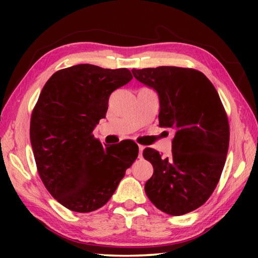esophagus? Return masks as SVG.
<instances>
[{"mask_svg":"<svg viewBox=\"0 0 258 258\" xmlns=\"http://www.w3.org/2000/svg\"><path fill=\"white\" fill-rule=\"evenodd\" d=\"M143 149H145V147H143V146H139V157H140V158H141V157H142V151H143Z\"/></svg>","mask_w":258,"mask_h":258,"instance_id":"34e87169","label":"esophagus"}]
</instances>
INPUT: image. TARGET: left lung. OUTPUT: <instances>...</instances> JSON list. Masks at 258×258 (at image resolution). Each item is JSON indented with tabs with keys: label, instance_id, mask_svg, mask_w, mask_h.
I'll return each instance as SVG.
<instances>
[{
	"label": "left lung",
	"instance_id": "left-lung-1",
	"mask_svg": "<svg viewBox=\"0 0 258 258\" xmlns=\"http://www.w3.org/2000/svg\"><path fill=\"white\" fill-rule=\"evenodd\" d=\"M132 73L156 90L159 126L175 133L169 157L143 150L154 167L146 194L161 212L184 215L206 203L220 181L230 141L225 109L212 82L196 69L161 66Z\"/></svg>",
	"mask_w": 258,
	"mask_h": 258
}]
</instances>
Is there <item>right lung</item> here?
Masks as SVG:
<instances>
[{"instance_id": "obj_1", "label": "right lung", "mask_w": 258, "mask_h": 258, "mask_svg": "<svg viewBox=\"0 0 258 258\" xmlns=\"http://www.w3.org/2000/svg\"><path fill=\"white\" fill-rule=\"evenodd\" d=\"M132 78L126 68L76 64L55 72L35 104L29 133L38 175L52 197L73 212L106 205L138 158L135 142L106 147L93 135L110 94Z\"/></svg>"}]
</instances>
